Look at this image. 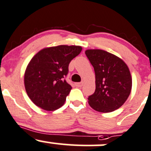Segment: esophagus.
<instances>
[{
	"label": "esophagus",
	"instance_id": "esophagus-1",
	"mask_svg": "<svg viewBox=\"0 0 151 151\" xmlns=\"http://www.w3.org/2000/svg\"><path fill=\"white\" fill-rule=\"evenodd\" d=\"M83 85H84V83H83V82H80V83H75V86H77V87H82Z\"/></svg>",
	"mask_w": 151,
	"mask_h": 151
}]
</instances>
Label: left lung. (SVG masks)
<instances>
[{"mask_svg": "<svg viewBox=\"0 0 151 151\" xmlns=\"http://www.w3.org/2000/svg\"><path fill=\"white\" fill-rule=\"evenodd\" d=\"M86 55L95 72L96 89L88 96L89 105L102 113L120 108L131 93L132 79L125 63L108 52L88 49Z\"/></svg>", "mask_w": 151, "mask_h": 151, "instance_id": "left-lung-1", "label": "left lung"}]
</instances>
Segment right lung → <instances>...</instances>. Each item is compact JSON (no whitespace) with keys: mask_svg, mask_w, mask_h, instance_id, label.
I'll return each mask as SVG.
<instances>
[{"mask_svg":"<svg viewBox=\"0 0 151 151\" xmlns=\"http://www.w3.org/2000/svg\"><path fill=\"white\" fill-rule=\"evenodd\" d=\"M78 46L43 49L32 58L24 74L26 93L42 109L55 111L63 106L71 86L65 80L70 62L81 52Z\"/></svg>","mask_w":151,"mask_h":151,"instance_id":"1","label":"right lung"}]
</instances>
